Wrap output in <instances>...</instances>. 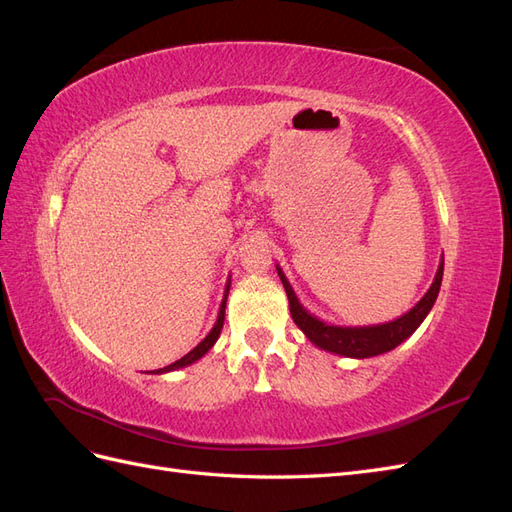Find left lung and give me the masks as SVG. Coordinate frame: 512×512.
<instances>
[{"mask_svg": "<svg viewBox=\"0 0 512 512\" xmlns=\"http://www.w3.org/2000/svg\"><path fill=\"white\" fill-rule=\"evenodd\" d=\"M277 275H280V280L286 288L292 320L305 333L309 342L318 346L320 350L350 356V359H369V356H378L397 348L401 342H406L418 327H421V322L427 318L433 303L438 299L442 275H444V258L440 260L436 277H433L429 290L423 294V299L410 309V312L391 322L369 324V327H339V324L322 322L320 318L309 314L307 309L299 303L297 294H294L280 265H277Z\"/></svg>", "mask_w": 512, "mask_h": 512, "instance_id": "8db88e82", "label": "left lung"}]
</instances>
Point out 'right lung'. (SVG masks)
<instances>
[{"mask_svg": "<svg viewBox=\"0 0 512 512\" xmlns=\"http://www.w3.org/2000/svg\"><path fill=\"white\" fill-rule=\"evenodd\" d=\"M228 290H230V280L226 282V290H224V299H222V305H220V314H218V320H215V324H213V329L209 331V335L203 339V342H200L194 350H190L188 354L185 356H181L179 361H175V363H170V365H166V367H162V369H156L153 371V374H166V371H175V369H181V367H188V365H192V363H196L198 359H203V356L213 348V344L218 342V337H220V333H222V327H224V312H226V299H228Z\"/></svg>", "mask_w": 512, "mask_h": 512, "instance_id": "obj_1", "label": "right lung"}]
</instances>
